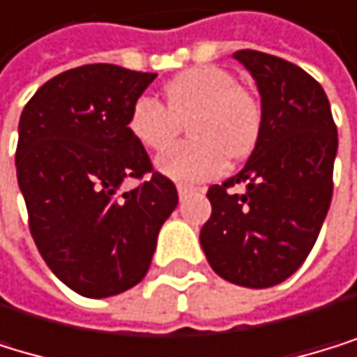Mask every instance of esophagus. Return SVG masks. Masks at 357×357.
<instances>
[{"mask_svg": "<svg viewBox=\"0 0 357 357\" xmlns=\"http://www.w3.org/2000/svg\"><path fill=\"white\" fill-rule=\"evenodd\" d=\"M195 188L192 186H186V184H177V195H180V199H184L186 195H190Z\"/></svg>", "mask_w": 357, "mask_h": 357, "instance_id": "1", "label": "esophagus"}]
</instances>
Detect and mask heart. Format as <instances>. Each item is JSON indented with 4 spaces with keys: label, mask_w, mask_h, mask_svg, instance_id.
<instances>
[{
    "label": "heart",
    "mask_w": 357,
    "mask_h": 357,
    "mask_svg": "<svg viewBox=\"0 0 357 357\" xmlns=\"http://www.w3.org/2000/svg\"><path fill=\"white\" fill-rule=\"evenodd\" d=\"M165 106L138 97L128 114V132L140 147L162 151L188 120L193 138L155 158V169L175 182L197 184L217 177L225 160H243L262 130L260 101L238 89L234 75L217 67H197L165 86Z\"/></svg>",
    "instance_id": "obj_1"
}]
</instances>
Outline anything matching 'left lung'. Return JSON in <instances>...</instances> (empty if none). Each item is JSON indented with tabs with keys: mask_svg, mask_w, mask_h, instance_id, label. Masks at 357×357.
Wrapping results in <instances>:
<instances>
[{
	"mask_svg": "<svg viewBox=\"0 0 357 357\" xmlns=\"http://www.w3.org/2000/svg\"><path fill=\"white\" fill-rule=\"evenodd\" d=\"M256 79L262 130L247 165L208 188L212 214L202 249L223 280L268 288L288 280L312 251L334 190L338 132L321 84L284 58L234 54ZM248 186L243 195L229 188Z\"/></svg>",
	"mask_w": 357,
	"mask_h": 357,
	"instance_id": "obj_1",
	"label": "left lung"
}]
</instances>
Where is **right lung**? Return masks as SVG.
I'll return each instance as SVG.
<instances>
[{"label": "right lung", "mask_w": 357, "mask_h": 357, "mask_svg": "<svg viewBox=\"0 0 357 357\" xmlns=\"http://www.w3.org/2000/svg\"><path fill=\"white\" fill-rule=\"evenodd\" d=\"M153 79L84 64L45 82L19 119L15 165L32 238L82 297H112L143 280L177 206L175 184L128 132L130 108ZM130 176L146 180L123 191Z\"/></svg>", "instance_id": "right-lung-1"}]
</instances>
